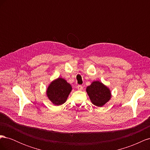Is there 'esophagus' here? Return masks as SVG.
Instances as JSON below:
<instances>
[{
    "label": "esophagus",
    "mask_w": 150,
    "mask_h": 150,
    "mask_svg": "<svg viewBox=\"0 0 150 150\" xmlns=\"http://www.w3.org/2000/svg\"><path fill=\"white\" fill-rule=\"evenodd\" d=\"M77 88H78V89L79 91H82L83 89V87L81 85H78V86H77Z\"/></svg>",
    "instance_id": "1"
}]
</instances>
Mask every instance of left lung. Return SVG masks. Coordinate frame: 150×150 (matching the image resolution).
<instances>
[{
  "label": "left lung",
  "instance_id": "1",
  "mask_svg": "<svg viewBox=\"0 0 150 150\" xmlns=\"http://www.w3.org/2000/svg\"><path fill=\"white\" fill-rule=\"evenodd\" d=\"M86 92L94 105L102 107L111 99V93L106 86L99 81H95L86 88Z\"/></svg>",
  "mask_w": 150,
  "mask_h": 150
}]
</instances>
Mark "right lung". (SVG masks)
I'll return each instance as SVG.
<instances>
[{"label": "right lung", "instance_id": "add662e5", "mask_svg": "<svg viewBox=\"0 0 150 150\" xmlns=\"http://www.w3.org/2000/svg\"><path fill=\"white\" fill-rule=\"evenodd\" d=\"M71 91L72 86L66 80L58 78L50 83L46 91V94L54 105L59 106L66 101Z\"/></svg>", "mask_w": 150, "mask_h": 150}]
</instances>
